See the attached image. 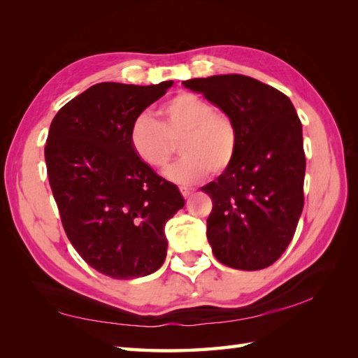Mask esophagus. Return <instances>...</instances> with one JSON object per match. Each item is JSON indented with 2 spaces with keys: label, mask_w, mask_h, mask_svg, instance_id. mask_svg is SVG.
Listing matches in <instances>:
<instances>
[{
  "label": "esophagus",
  "mask_w": 358,
  "mask_h": 358,
  "mask_svg": "<svg viewBox=\"0 0 358 358\" xmlns=\"http://www.w3.org/2000/svg\"><path fill=\"white\" fill-rule=\"evenodd\" d=\"M180 191H181V194H183L185 199H189V196L194 194V189L192 187H180Z\"/></svg>",
  "instance_id": "esophagus-1"
}]
</instances>
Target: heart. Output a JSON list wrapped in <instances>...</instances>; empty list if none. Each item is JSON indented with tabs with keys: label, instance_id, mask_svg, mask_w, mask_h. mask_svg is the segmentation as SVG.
I'll return each mask as SVG.
<instances>
[{
	"label": "heart",
	"instance_id": "b5f03b06",
	"mask_svg": "<svg viewBox=\"0 0 358 358\" xmlns=\"http://www.w3.org/2000/svg\"><path fill=\"white\" fill-rule=\"evenodd\" d=\"M162 123L143 112L129 129V143L144 164L163 169L180 143L185 155L164 172L166 178L181 186H191L206 177L209 169L222 173L237 154L238 134L232 118L215 110L204 98L183 92L166 101Z\"/></svg>",
	"mask_w": 358,
	"mask_h": 358
}]
</instances>
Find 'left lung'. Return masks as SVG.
I'll return each instance as SVG.
<instances>
[{
	"instance_id": "obj_1",
	"label": "left lung",
	"mask_w": 358,
	"mask_h": 358,
	"mask_svg": "<svg viewBox=\"0 0 358 358\" xmlns=\"http://www.w3.org/2000/svg\"><path fill=\"white\" fill-rule=\"evenodd\" d=\"M183 85L227 113L238 134L232 164L201 187L212 200V252L234 269L268 268L291 243L305 203L306 158L294 104L272 86L237 73Z\"/></svg>"
}]
</instances>
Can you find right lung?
Returning a JSON list of instances; mask_svg holds the SVG:
<instances>
[{
    "instance_id": "1",
    "label": "right lung",
    "mask_w": 358,
    "mask_h": 358,
    "mask_svg": "<svg viewBox=\"0 0 358 358\" xmlns=\"http://www.w3.org/2000/svg\"><path fill=\"white\" fill-rule=\"evenodd\" d=\"M173 81L98 83L52 120L44 158L67 238L90 268L110 278L146 277L167 252L164 226L185 206L178 187L136 157L135 117Z\"/></svg>"
}]
</instances>
